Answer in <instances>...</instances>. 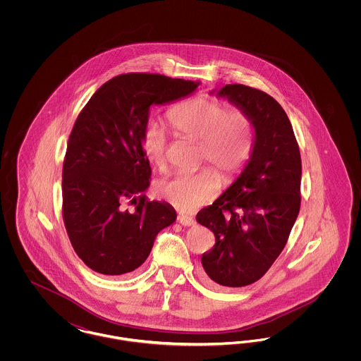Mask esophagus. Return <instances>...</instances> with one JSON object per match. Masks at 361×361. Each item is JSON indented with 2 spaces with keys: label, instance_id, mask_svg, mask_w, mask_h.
Segmentation results:
<instances>
[{
  "label": "esophagus",
  "instance_id": "34e87169",
  "mask_svg": "<svg viewBox=\"0 0 361 361\" xmlns=\"http://www.w3.org/2000/svg\"><path fill=\"white\" fill-rule=\"evenodd\" d=\"M178 222L183 224V226H185V227H190V226L196 224V221L193 218H190V216H187V215H180L178 216Z\"/></svg>",
  "mask_w": 361,
  "mask_h": 361
}]
</instances>
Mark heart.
I'll return each instance as SVG.
<instances>
[{"label":"heart","instance_id":"obj_1","mask_svg":"<svg viewBox=\"0 0 361 361\" xmlns=\"http://www.w3.org/2000/svg\"><path fill=\"white\" fill-rule=\"evenodd\" d=\"M173 128L183 137L199 140L202 161L212 164L224 180L242 171L253 150V130L240 109H228L216 97L202 94L177 105L169 114ZM147 161L158 169L166 164L168 135L161 124L150 121L142 133ZM221 188L219 176L211 169L176 174L158 183L157 193L180 211L190 212L215 199Z\"/></svg>","mask_w":361,"mask_h":361}]
</instances>
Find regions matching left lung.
<instances>
[{"mask_svg":"<svg viewBox=\"0 0 361 361\" xmlns=\"http://www.w3.org/2000/svg\"><path fill=\"white\" fill-rule=\"evenodd\" d=\"M215 93L249 118L255 139L237 180L196 215L215 235L202 264L212 283L245 287L267 274L287 243L300 208L302 161L291 121L274 97L240 84Z\"/></svg>","mask_w":361,"mask_h":361,"instance_id":"1","label":"left lung"}]
</instances>
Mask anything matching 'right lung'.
I'll return each mask as SVG.
<instances>
[{"label":"right lung","mask_w":361,"mask_h":361,"mask_svg":"<svg viewBox=\"0 0 361 361\" xmlns=\"http://www.w3.org/2000/svg\"><path fill=\"white\" fill-rule=\"evenodd\" d=\"M197 86L161 74H121L100 86L78 115L63 161L62 212L75 253L94 272L135 271L157 234L176 221L169 203L143 195L152 168L142 133L152 105L187 97Z\"/></svg>","instance_id":"1"}]
</instances>
